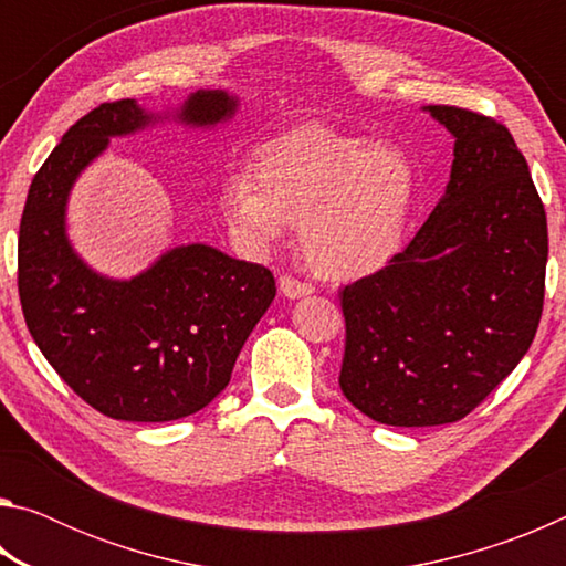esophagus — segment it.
Segmentation results:
<instances>
[{"instance_id": "34e87169", "label": "esophagus", "mask_w": 566, "mask_h": 566, "mask_svg": "<svg viewBox=\"0 0 566 566\" xmlns=\"http://www.w3.org/2000/svg\"><path fill=\"white\" fill-rule=\"evenodd\" d=\"M280 292L286 296V300H300V296L312 294L314 286L306 284V282H300L292 274H282L280 276Z\"/></svg>"}]
</instances>
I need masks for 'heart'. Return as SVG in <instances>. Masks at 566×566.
I'll return each mask as SVG.
<instances>
[{
	"label": "heart",
	"mask_w": 566,
	"mask_h": 566,
	"mask_svg": "<svg viewBox=\"0 0 566 566\" xmlns=\"http://www.w3.org/2000/svg\"><path fill=\"white\" fill-rule=\"evenodd\" d=\"M229 181L222 207L239 234L270 244L302 222L306 262L349 280L385 266L405 242L417 171L399 149L327 127L282 134Z\"/></svg>",
	"instance_id": "obj_1"
}]
</instances>
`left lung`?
I'll return each instance as SVG.
<instances>
[{"mask_svg":"<svg viewBox=\"0 0 566 566\" xmlns=\"http://www.w3.org/2000/svg\"><path fill=\"white\" fill-rule=\"evenodd\" d=\"M454 137L447 195L405 252L342 290L339 387L379 424L437 427L482 405L530 349L547 214L502 122L434 104Z\"/></svg>","mask_w":566,"mask_h":566,"instance_id":"1","label":"left lung"}]
</instances>
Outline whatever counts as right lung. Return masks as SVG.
Segmentation results:
<instances>
[{"instance_id": "obj_1", "label": "right lung", "mask_w": 566, "mask_h": 566, "mask_svg": "<svg viewBox=\"0 0 566 566\" xmlns=\"http://www.w3.org/2000/svg\"><path fill=\"white\" fill-rule=\"evenodd\" d=\"M237 99L199 90L179 119L212 127ZM155 119L134 99L104 102L72 124L36 171L19 222L17 286L24 322L56 375L90 407L124 421H171L205 409L276 294L262 264L207 244L177 247L134 280H107L66 239V197L109 137Z\"/></svg>"}]
</instances>
